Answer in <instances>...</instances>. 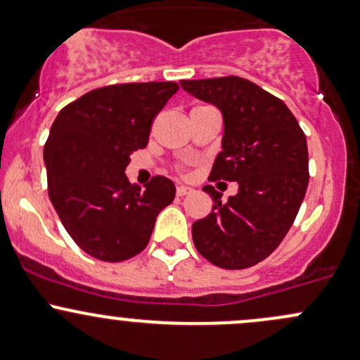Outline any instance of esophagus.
I'll list each match as a JSON object with an SVG mask.
<instances>
[{"instance_id": "1", "label": "esophagus", "mask_w": 360, "mask_h": 360, "mask_svg": "<svg viewBox=\"0 0 360 360\" xmlns=\"http://www.w3.org/2000/svg\"><path fill=\"white\" fill-rule=\"evenodd\" d=\"M192 192V188L191 187H185V185H179V187H176V195H187V194H191Z\"/></svg>"}]
</instances>
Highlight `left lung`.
Wrapping results in <instances>:
<instances>
[{
  "mask_svg": "<svg viewBox=\"0 0 360 360\" xmlns=\"http://www.w3.org/2000/svg\"><path fill=\"white\" fill-rule=\"evenodd\" d=\"M184 91L223 115L221 153L210 180L237 181L221 202L211 185L212 211L192 225L202 257L223 269L257 264L280 245L300 210L309 184L307 141L281 99L240 77L181 80Z\"/></svg>",
  "mask_w": 360,
  "mask_h": 360,
  "instance_id": "left-lung-1",
  "label": "left lung"
}]
</instances>
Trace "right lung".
Wrapping results in <instances>:
<instances>
[{"instance_id": "obj_1", "label": "right lung", "mask_w": 360, "mask_h": 360, "mask_svg": "<svg viewBox=\"0 0 360 360\" xmlns=\"http://www.w3.org/2000/svg\"><path fill=\"white\" fill-rule=\"evenodd\" d=\"M179 86L120 84L87 92L58 113L44 146L48 192L65 230L89 256L120 262L148 245L175 185L130 184V154L148 146L150 123Z\"/></svg>"}]
</instances>
